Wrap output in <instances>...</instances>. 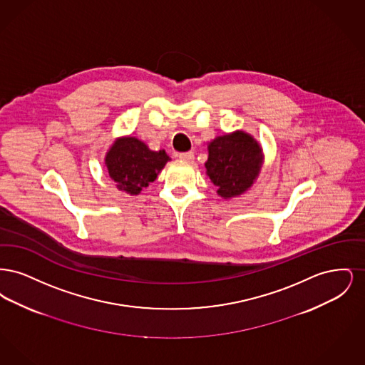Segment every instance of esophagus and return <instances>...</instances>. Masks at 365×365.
<instances>
[{"mask_svg":"<svg viewBox=\"0 0 365 365\" xmlns=\"http://www.w3.org/2000/svg\"><path fill=\"white\" fill-rule=\"evenodd\" d=\"M179 160L182 161H186V163H191L194 160V153L192 152H182L178 155Z\"/></svg>","mask_w":365,"mask_h":365,"instance_id":"esophagus-1","label":"esophagus"}]
</instances>
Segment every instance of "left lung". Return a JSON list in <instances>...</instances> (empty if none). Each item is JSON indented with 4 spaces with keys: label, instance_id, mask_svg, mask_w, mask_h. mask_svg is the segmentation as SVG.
I'll return each instance as SVG.
<instances>
[{
    "label": "left lung",
    "instance_id": "left-lung-1",
    "mask_svg": "<svg viewBox=\"0 0 365 365\" xmlns=\"http://www.w3.org/2000/svg\"><path fill=\"white\" fill-rule=\"evenodd\" d=\"M208 150L207 175L219 195L225 198L240 195L259 176L261 148L249 134L237 131L217 137L209 143Z\"/></svg>",
    "mask_w": 365,
    "mask_h": 365
}]
</instances>
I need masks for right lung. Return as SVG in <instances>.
<instances>
[{
    "instance_id": "1",
    "label": "right lung",
    "mask_w": 365,
    "mask_h": 365,
    "mask_svg": "<svg viewBox=\"0 0 365 365\" xmlns=\"http://www.w3.org/2000/svg\"><path fill=\"white\" fill-rule=\"evenodd\" d=\"M168 160L165 150L153 152L142 140L125 137L112 145L105 157V164L119 190L138 194L156 180Z\"/></svg>"
}]
</instances>
